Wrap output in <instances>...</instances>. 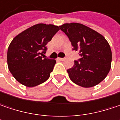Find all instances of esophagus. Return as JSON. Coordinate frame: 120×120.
Returning a JSON list of instances; mask_svg holds the SVG:
<instances>
[{"label":"esophagus","instance_id":"esophagus-1","mask_svg":"<svg viewBox=\"0 0 120 120\" xmlns=\"http://www.w3.org/2000/svg\"><path fill=\"white\" fill-rule=\"evenodd\" d=\"M58 60H60V61H63V60H65V58H58Z\"/></svg>","mask_w":120,"mask_h":120}]
</instances>
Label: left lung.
<instances>
[{"instance_id": "1", "label": "left lung", "mask_w": 120, "mask_h": 120, "mask_svg": "<svg viewBox=\"0 0 120 120\" xmlns=\"http://www.w3.org/2000/svg\"><path fill=\"white\" fill-rule=\"evenodd\" d=\"M70 40L73 49L81 58L67 72L71 80L83 88L95 86L107 77L111 69L112 53L107 41L92 28L79 23L59 26Z\"/></svg>"}]
</instances>
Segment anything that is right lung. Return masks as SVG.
Wrapping results in <instances>:
<instances>
[{
	"label": "right lung",
	"mask_w": 120,
	"mask_h": 120,
	"mask_svg": "<svg viewBox=\"0 0 120 120\" xmlns=\"http://www.w3.org/2000/svg\"><path fill=\"white\" fill-rule=\"evenodd\" d=\"M60 30L58 26L38 24L18 34L7 51V64L14 78L27 87H34L47 81L56 62L43 58L47 43Z\"/></svg>",
	"instance_id": "right-lung-1"
}]
</instances>
